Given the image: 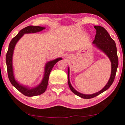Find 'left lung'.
<instances>
[{
	"label": "left lung",
	"instance_id": "obj_1",
	"mask_svg": "<svg viewBox=\"0 0 125 125\" xmlns=\"http://www.w3.org/2000/svg\"><path fill=\"white\" fill-rule=\"evenodd\" d=\"M94 28L96 30V34L95 37H94V40L93 42V44H94V45L97 48L102 50L108 56L111 62V73L108 83L101 91L92 94H85L77 92L72 86L70 82V79H69V72L70 71H69V68H68L67 78L69 88L74 94L80 96L81 98H83V99H91V98L94 97L108 89L114 81L116 70H117L118 66L117 50H116L115 42L110 37V34L103 27L100 26H94Z\"/></svg>",
	"mask_w": 125,
	"mask_h": 125
}]
</instances>
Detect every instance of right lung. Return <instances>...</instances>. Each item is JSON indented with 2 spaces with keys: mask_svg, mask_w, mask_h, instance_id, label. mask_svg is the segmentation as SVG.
Masks as SVG:
<instances>
[{
  "mask_svg": "<svg viewBox=\"0 0 125 125\" xmlns=\"http://www.w3.org/2000/svg\"><path fill=\"white\" fill-rule=\"evenodd\" d=\"M45 29L44 27L38 26H28L27 27H25L22 30H21L20 32L14 37L13 39L11 40L9 44V49H8L7 52L6 53V62L7 64V70L8 73V77H9V80L11 84L15 87L17 90H18L21 93L24 94L26 96H31L40 95V94H43L45 91L47 85H48V82L49 76H50V72H51L53 66L55 65L58 61L62 60L61 58H57V59L51 61L47 62L45 66V71H44V77L42 79V83L40 84L33 88H29L26 86H23L19 83L18 82L15 81V78L14 76L13 69H12V55L14 48L17 42L22 37L23 34L25 33H36L38 31H40Z\"/></svg>",
  "mask_w": 125,
  "mask_h": 125,
  "instance_id": "obj_1",
  "label": "right lung"
}]
</instances>
